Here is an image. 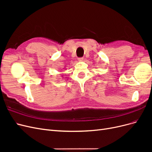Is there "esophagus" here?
Listing matches in <instances>:
<instances>
[{"mask_svg":"<svg viewBox=\"0 0 152 152\" xmlns=\"http://www.w3.org/2000/svg\"><path fill=\"white\" fill-rule=\"evenodd\" d=\"M78 60H79V61H82L84 60V58H78Z\"/></svg>","mask_w":152,"mask_h":152,"instance_id":"1","label":"esophagus"}]
</instances>
